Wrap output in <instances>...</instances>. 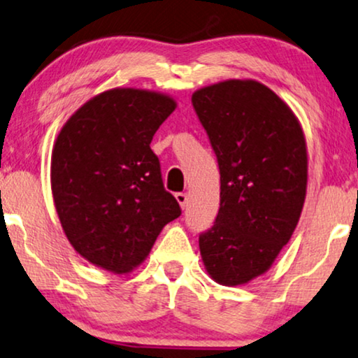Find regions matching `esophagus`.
Listing matches in <instances>:
<instances>
[{
  "mask_svg": "<svg viewBox=\"0 0 358 358\" xmlns=\"http://www.w3.org/2000/svg\"><path fill=\"white\" fill-rule=\"evenodd\" d=\"M176 200H178L180 207L185 208V205H187V194H185V192H178V194H176Z\"/></svg>",
  "mask_w": 358,
  "mask_h": 358,
  "instance_id": "34e87169",
  "label": "esophagus"
}]
</instances>
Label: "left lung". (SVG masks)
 <instances>
[{
	"mask_svg": "<svg viewBox=\"0 0 358 358\" xmlns=\"http://www.w3.org/2000/svg\"><path fill=\"white\" fill-rule=\"evenodd\" d=\"M192 106L220 168V210L200 233V254L215 282L243 285L295 231L306 195L305 135L290 107L257 81L202 87Z\"/></svg>",
	"mask_w": 358,
	"mask_h": 358,
	"instance_id": "left-lung-1",
	"label": "left lung"
}]
</instances>
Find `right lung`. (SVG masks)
I'll return each instance as SVG.
<instances>
[{
    "label": "right lung",
    "mask_w": 358,
    "mask_h": 358,
    "mask_svg": "<svg viewBox=\"0 0 358 358\" xmlns=\"http://www.w3.org/2000/svg\"><path fill=\"white\" fill-rule=\"evenodd\" d=\"M174 109L169 96L117 87L87 101L58 134L53 202L68 241L97 267L130 272L180 217L150 148Z\"/></svg>",
    "instance_id": "add662e5"
}]
</instances>
